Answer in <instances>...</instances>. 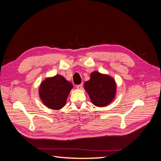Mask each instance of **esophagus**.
I'll use <instances>...</instances> for the list:
<instances>
[{
	"label": "esophagus",
	"instance_id": "34e87169",
	"mask_svg": "<svg viewBox=\"0 0 161 161\" xmlns=\"http://www.w3.org/2000/svg\"><path fill=\"white\" fill-rule=\"evenodd\" d=\"M82 84L76 85V89H82Z\"/></svg>",
	"mask_w": 161,
	"mask_h": 161
}]
</instances>
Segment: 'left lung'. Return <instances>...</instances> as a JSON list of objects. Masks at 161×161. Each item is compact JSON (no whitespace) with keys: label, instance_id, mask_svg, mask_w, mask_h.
Segmentation results:
<instances>
[{"label":"left lung","instance_id":"obj_1","mask_svg":"<svg viewBox=\"0 0 161 161\" xmlns=\"http://www.w3.org/2000/svg\"><path fill=\"white\" fill-rule=\"evenodd\" d=\"M84 88L92 104L97 107L108 105L116 94V82L113 78L97 71L91 73L90 80L85 82Z\"/></svg>","mask_w":161,"mask_h":161}]
</instances>
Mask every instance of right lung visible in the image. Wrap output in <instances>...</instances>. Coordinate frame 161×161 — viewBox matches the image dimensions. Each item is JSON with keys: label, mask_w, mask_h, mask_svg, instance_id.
Returning <instances> with one entry per match:
<instances>
[{"label": "right lung", "mask_w": 161, "mask_h": 161, "mask_svg": "<svg viewBox=\"0 0 161 161\" xmlns=\"http://www.w3.org/2000/svg\"><path fill=\"white\" fill-rule=\"evenodd\" d=\"M73 86L61 75L47 78L43 80L39 89L40 97L47 108L58 110L66 105Z\"/></svg>", "instance_id": "obj_1"}]
</instances>
